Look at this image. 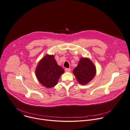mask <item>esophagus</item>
<instances>
[{"label": "esophagus", "instance_id": "1", "mask_svg": "<svg viewBox=\"0 0 130 130\" xmlns=\"http://www.w3.org/2000/svg\"><path fill=\"white\" fill-rule=\"evenodd\" d=\"M71 70V69L70 68H66L65 69V71L67 72H70Z\"/></svg>", "mask_w": 130, "mask_h": 130}]
</instances>
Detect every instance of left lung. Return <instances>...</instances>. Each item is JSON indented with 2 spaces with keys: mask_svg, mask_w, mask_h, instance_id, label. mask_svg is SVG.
<instances>
[{
  "mask_svg": "<svg viewBox=\"0 0 130 130\" xmlns=\"http://www.w3.org/2000/svg\"><path fill=\"white\" fill-rule=\"evenodd\" d=\"M73 73L78 82L81 85L89 83L96 74V68L93 62L87 58L82 57Z\"/></svg>",
  "mask_w": 130,
  "mask_h": 130,
  "instance_id": "8db88e82",
  "label": "left lung"
}]
</instances>
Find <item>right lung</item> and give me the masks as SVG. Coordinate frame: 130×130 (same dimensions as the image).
I'll return each instance as SVG.
<instances>
[{"mask_svg": "<svg viewBox=\"0 0 130 130\" xmlns=\"http://www.w3.org/2000/svg\"><path fill=\"white\" fill-rule=\"evenodd\" d=\"M64 70L58 66L54 55H46L39 61L36 69V77L43 86L46 88L55 86Z\"/></svg>", "mask_w": 130, "mask_h": 130, "instance_id": "right-lung-1", "label": "right lung"}]
</instances>
